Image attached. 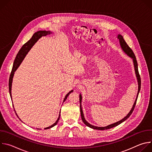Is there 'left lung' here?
Returning a JSON list of instances; mask_svg holds the SVG:
<instances>
[{
    "label": "left lung",
    "instance_id": "1",
    "mask_svg": "<svg viewBox=\"0 0 152 152\" xmlns=\"http://www.w3.org/2000/svg\"><path fill=\"white\" fill-rule=\"evenodd\" d=\"M117 38L119 39V43L120 45V48H121V49L123 50V51L131 58L133 60V63H134V69H135V75H136V77H137V82H138V93H137V97L136 99L135 100V102L133 104V106L132 107V109L130 111V112L128 113V114L124 117L123 118L122 120L114 123L113 124H110L107 126H104V127H98V126H96L94 125L91 124L90 123H89L87 121H86L84 117V115L83 113V111H82V97L81 94H79V102H80V114H81V118L82 121L83 122V123L86 126L90 128H92L93 129H97V130H105V129H109L111 128H113L114 127H115L118 125H119L120 124H121V123L124 122L125 120H126L131 115L134 110L135 104H136V102L137 100V98L141 89V78H140V76L139 75V72H138V63H137V61L136 59V57L135 56L134 53L133 52L132 50L129 47V46L127 45V43L126 42V41H124L123 36L120 34H118L117 35Z\"/></svg>",
    "mask_w": 152,
    "mask_h": 152
}]
</instances>
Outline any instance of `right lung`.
Masks as SVG:
<instances>
[{"instance_id": "obj_1", "label": "right lung", "mask_w": 152, "mask_h": 152, "mask_svg": "<svg viewBox=\"0 0 152 152\" xmlns=\"http://www.w3.org/2000/svg\"><path fill=\"white\" fill-rule=\"evenodd\" d=\"M52 34V32L50 31H37V32H35L33 36L32 37V38L27 42H26L25 44L21 47V48L20 49V50H19V52H18L16 57H15V59L14 60V64H13V67H12V71H11V75H10V79H9V91H10V96H11V98L12 99V96H11V87H12V79H13V77H14V72L17 70V69L18 68V67L20 66V65L21 64V63L22 62L23 60L24 59V58H25L26 55L28 54V53L29 52V50L31 49V48L33 47V46L35 45V43L37 42V41L40 38H41L43 36H46L48 35H50ZM73 92V90H72L70 91L66 96V97H65L64 99V101L63 102H64L66 100V99H67L68 96H69V94ZM13 107H14V105H13ZM17 115V114H16ZM17 117H18V116L17 115ZM59 118H60V114H59V117L58 118V120L56 121V122L51 125L49 127H48L46 128H45V129H50V128H52V127L55 126L58 122L59 120Z\"/></svg>"}]
</instances>
